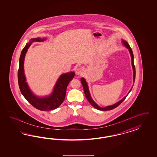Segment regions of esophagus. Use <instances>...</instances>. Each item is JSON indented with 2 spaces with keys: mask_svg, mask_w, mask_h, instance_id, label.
<instances>
[{
  "mask_svg": "<svg viewBox=\"0 0 157 157\" xmlns=\"http://www.w3.org/2000/svg\"><path fill=\"white\" fill-rule=\"evenodd\" d=\"M83 73H84V70H83V68H82V67H80V68H78V69L76 70V74L77 75H82Z\"/></svg>",
  "mask_w": 157,
  "mask_h": 157,
  "instance_id": "1",
  "label": "esophagus"
}]
</instances>
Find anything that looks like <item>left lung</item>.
Instances as JSON below:
<instances>
[{
	"instance_id": "left-lung-1",
	"label": "left lung",
	"mask_w": 157,
	"mask_h": 157,
	"mask_svg": "<svg viewBox=\"0 0 157 157\" xmlns=\"http://www.w3.org/2000/svg\"><path fill=\"white\" fill-rule=\"evenodd\" d=\"M122 41V43L129 50V52L130 53V55H131V63H132V69H133V83L135 82V67L134 66V63H133V52H132V51L131 49V47H129V45L128 43H127L125 40H121ZM81 82L82 83V85L83 86V90H84V92H85V94L86 97L87 98V100H88V101L89 102V103L94 108H95V109H97L100 110H110L113 109L115 108H116L117 106H118L121 103L123 102V101H124V100L125 99V98L127 97V96L128 95L129 93H130V91L132 90L133 86L132 87V88L131 89V90L129 91L127 95H125L123 98H122L120 101H119V102H116V104H114L113 105H110V106H106L105 107H100L99 105L95 103V102L94 101V100L92 99L91 97L90 93V91H89V86L87 85V83L86 82V81L85 80V79L84 78H81Z\"/></svg>"
}]
</instances>
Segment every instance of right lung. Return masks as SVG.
I'll list each match as a JSON object with an SVG mask.
<instances>
[{"label":"right lung","mask_w":157,"mask_h":157,"mask_svg":"<svg viewBox=\"0 0 157 157\" xmlns=\"http://www.w3.org/2000/svg\"><path fill=\"white\" fill-rule=\"evenodd\" d=\"M46 38H32L22 49L19 57V69L18 72V80L19 89L22 94L29 102L36 109L42 111L55 109L64 101L67 86L74 78V72H69L62 74L58 78L54 86L53 90L50 95L45 97H38L35 95L30 89L24 72V60L29 48L33 42H42Z\"/></svg>","instance_id":"right-lung-1"}]
</instances>
